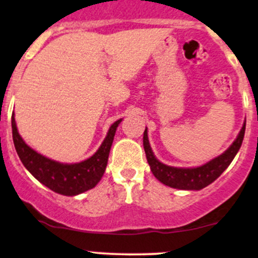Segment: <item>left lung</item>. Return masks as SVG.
<instances>
[{
	"mask_svg": "<svg viewBox=\"0 0 258 258\" xmlns=\"http://www.w3.org/2000/svg\"><path fill=\"white\" fill-rule=\"evenodd\" d=\"M246 121L242 124L236 140L224 153L209 160L208 163L197 168H175V166L163 164L155 158L154 153L148 140V128L146 127L143 134V147L146 152L151 170L155 177L164 185L177 189H187V191H198L205 188L209 183L216 181L222 175V172L230 165V163L239 152L245 136Z\"/></svg>",
	"mask_w": 258,
	"mask_h": 258,
	"instance_id": "8db88e82",
	"label": "left lung"
}]
</instances>
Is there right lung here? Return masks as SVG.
Instances as JSON below:
<instances>
[{"label":"right lung","mask_w":258,"mask_h":258,"mask_svg":"<svg viewBox=\"0 0 258 258\" xmlns=\"http://www.w3.org/2000/svg\"><path fill=\"white\" fill-rule=\"evenodd\" d=\"M122 118L115 121L110 126L105 140L94 154L81 163H60L34 151L19 135L17 128L14 112L12 115V135L17 154L28 171L40 181L42 185L63 196H76L97 186L101 180L107 165L110 148L116 128Z\"/></svg>","instance_id":"obj_1"}]
</instances>
